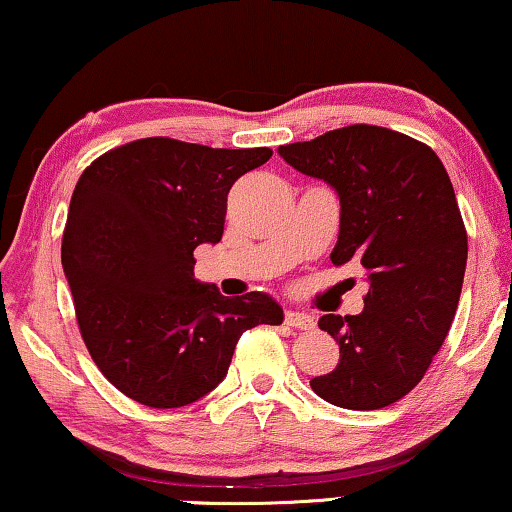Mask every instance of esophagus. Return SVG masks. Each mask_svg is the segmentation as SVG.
<instances>
[{
    "mask_svg": "<svg viewBox=\"0 0 512 512\" xmlns=\"http://www.w3.org/2000/svg\"><path fill=\"white\" fill-rule=\"evenodd\" d=\"M284 321L293 328H300V331H312L314 326H317V321H314L312 314L307 312H298V310H289L284 314Z\"/></svg>",
    "mask_w": 512,
    "mask_h": 512,
    "instance_id": "obj_1",
    "label": "esophagus"
}]
</instances>
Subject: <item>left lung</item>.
<instances>
[{
	"mask_svg": "<svg viewBox=\"0 0 512 512\" xmlns=\"http://www.w3.org/2000/svg\"><path fill=\"white\" fill-rule=\"evenodd\" d=\"M277 151L338 193L333 265L359 261L368 272L361 314L319 319L340 361L310 387L338 408H387L417 387L457 312L468 240L452 181L429 146L377 125Z\"/></svg>",
	"mask_w": 512,
	"mask_h": 512,
	"instance_id": "left-lung-1",
	"label": "left lung"
}]
</instances>
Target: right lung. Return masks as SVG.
<instances>
[{
  "label": "right lung",
  "mask_w": 512,
  "mask_h": 512,
  "mask_svg": "<svg viewBox=\"0 0 512 512\" xmlns=\"http://www.w3.org/2000/svg\"><path fill=\"white\" fill-rule=\"evenodd\" d=\"M270 149L146 137L86 167L69 202L62 270L83 342L132 401L181 408L228 373L240 335L277 326L268 293L226 298L193 277V251L221 242L228 191Z\"/></svg>",
  "instance_id": "1"
}]
</instances>
